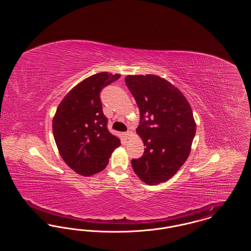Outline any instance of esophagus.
I'll return each instance as SVG.
<instances>
[{
  "label": "esophagus",
  "instance_id": "esophagus-1",
  "mask_svg": "<svg viewBox=\"0 0 251 251\" xmlns=\"http://www.w3.org/2000/svg\"><path fill=\"white\" fill-rule=\"evenodd\" d=\"M124 134H125V136H126L127 138H130L131 136H132V132H131V131H126Z\"/></svg>",
  "mask_w": 251,
  "mask_h": 251
}]
</instances>
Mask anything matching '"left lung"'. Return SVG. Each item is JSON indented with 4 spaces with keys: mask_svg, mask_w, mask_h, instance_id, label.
Returning <instances> with one entry per match:
<instances>
[{
    "mask_svg": "<svg viewBox=\"0 0 251 251\" xmlns=\"http://www.w3.org/2000/svg\"><path fill=\"white\" fill-rule=\"evenodd\" d=\"M125 83L140 112L136 129L142 157L131 160L138 178L149 185L173 177L185 163L196 134L191 106L175 85L158 75H128Z\"/></svg>",
    "mask_w": 251,
    "mask_h": 251,
    "instance_id": "1",
    "label": "left lung"
}]
</instances>
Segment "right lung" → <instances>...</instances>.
<instances>
[{
	"label": "right lung",
	"mask_w": 251,
	"mask_h": 251,
	"mask_svg": "<svg viewBox=\"0 0 251 251\" xmlns=\"http://www.w3.org/2000/svg\"><path fill=\"white\" fill-rule=\"evenodd\" d=\"M120 74L100 72L74 86L64 97L52 120V131L64 162L82 176H92L107 167L109 158L120 146L110 133L100 93L117 81Z\"/></svg>",
	"instance_id": "right-lung-1"
}]
</instances>
